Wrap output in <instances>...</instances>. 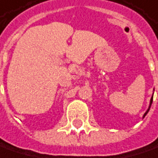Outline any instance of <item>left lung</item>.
<instances>
[{"mask_svg": "<svg viewBox=\"0 0 158 158\" xmlns=\"http://www.w3.org/2000/svg\"><path fill=\"white\" fill-rule=\"evenodd\" d=\"M152 102H153V96H152V98H151V100H150V105H149V107H148V111H147V112L145 113V114H144V116H143V117H145V116L147 115V114H148V111H149V109H150V106H151V105H152Z\"/></svg>", "mask_w": 158, "mask_h": 158, "instance_id": "obj_1", "label": "left lung"}]
</instances>
